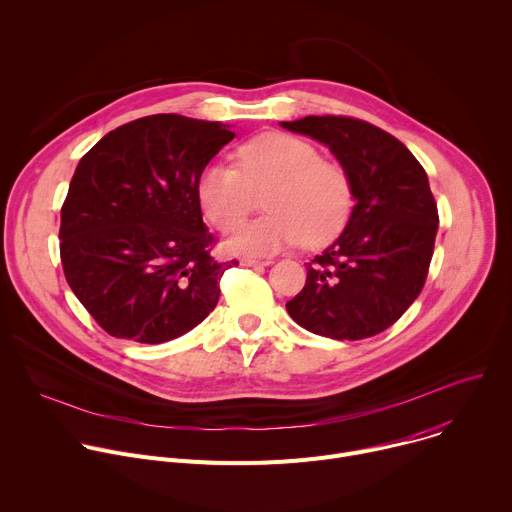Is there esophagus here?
I'll return each instance as SVG.
<instances>
[{
    "mask_svg": "<svg viewBox=\"0 0 512 512\" xmlns=\"http://www.w3.org/2000/svg\"><path fill=\"white\" fill-rule=\"evenodd\" d=\"M271 263H273L271 259H253V257L241 259V265H247V267H265V265H271Z\"/></svg>",
    "mask_w": 512,
    "mask_h": 512,
    "instance_id": "obj_1",
    "label": "esophagus"
}]
</instances>
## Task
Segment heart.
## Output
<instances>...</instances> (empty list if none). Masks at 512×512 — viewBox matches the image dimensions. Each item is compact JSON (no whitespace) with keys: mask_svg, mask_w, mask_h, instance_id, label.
I'll return each mask as SVG.
<instances>
[{"mask_svg":"<svg viewBox=\"0 0 512 512\" xmlns=\"http://www.w3.org/2000/svg\"><path fill=\"white\" fill-rule=\"evenodd\" d=\"M239 168L214 162L198 178L196 194L208 221L233 229L252 207V192L267 189L269 215L235 229L227 247L239 255H273L304 239L308 247L334 241L350 221L352 182L346 170L322 160L312 143L281 131L245 141Z\"/></svg>","mask_w":512,"mask_h":512,"instance_id":"b5f03b06","label":"heart"}]
</instances>
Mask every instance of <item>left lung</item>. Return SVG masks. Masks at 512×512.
Masks as SVG:
<instances>
[{
  "mask_svg": "<svg viewBox=\"0 0 512 512\" xmlns=\"http://www.w3.org/2000/svg\"><path fill=\"white\" fill-rule=\"evenodd\" d=\"M332 152L352 182L342 235L308 265L306 285L285 304L302 328L360 340L393 326L421 294L437 225L427 174L391 133L352 117L281 121Z\"/></svg>",
  "mask_w": 512,
  "mask_h": 512,
  "instance_id": "1",
  "label": "left lung"
}]
</instances>
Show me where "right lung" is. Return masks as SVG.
<instances>
[{
  "instance_id": "1",
  "label": "right lung",
  "mask_w": 512,
  "mask_h": 512,
  "mask_svg": "<svg viewBox=\"0 0 512 512\" xmlns=\"http://www.w3.org/2000/svg\"><path fill=\"white\" fill-rule=\"evenodd\" d=\"M229 125L162 113L109 131L81 158L60 210L75 296L115 338L160 344L198 326L237 261L210 257L196 194Z\"/></svg>"
}]
</instances>
